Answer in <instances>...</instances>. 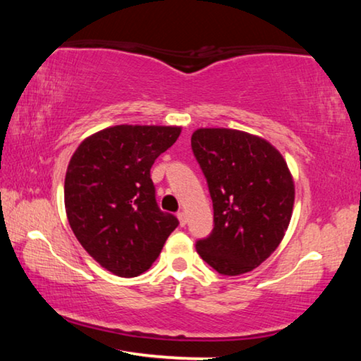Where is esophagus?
Instances as JSON below:
<instances>
[{
  "label": "esophagus",
  "mask_w": 361,
  "mask_h": 361,
  "mask_svg": "<svg viewBox=\"0 0 361 361\" xmlns=\"http://www.w3.org/2000/svg\"><path fill=\"white\" fill-rule=\"evenodd\" d=\"M176 216H178L181 226L186 224V213H185V212H178V215H176Z\"/></svg>",
  "instance_id": "34e87169"
}]
</instances>
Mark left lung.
<instances>
[{
	"label": "left lung",
	"instance_id": "1",
	"mask_svg": "<svg viewBox=\"0 0 361 361\" xmlns=\"http://www.w3.org/2000/svg\"><path fill=\"white\" fill-rule=\"evenodd\" d=\"M191 146L209 185L215 223L195 250L223 276L253 271L288 229L295 204L288 166L264 138L242 130L197 129Z\"/></svg>",
	"mask_w": 361,
	"mask_h": 361
}]
</instances>
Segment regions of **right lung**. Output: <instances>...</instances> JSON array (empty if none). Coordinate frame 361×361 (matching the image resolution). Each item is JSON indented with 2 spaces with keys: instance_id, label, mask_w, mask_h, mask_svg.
Masks as SVG:
<instances>
[{
  "instance_id": "add662e5",
  "label": "right lung",
  "mask_w": 361,
  "mask_h": 361,
  "mask_svg": "<svg viewBox=\"0 0 361 361\" xmlns=\"http://www.w3.org/2000/svg\"><path fill=\"white\" fill-rule=\"evenodd\" d=\"M176 126H114L78 146L65 176V210L82 248L106 271H148L178 226L156 202L151 167L180 137Z\"/></svg>"
}]
</instances>
